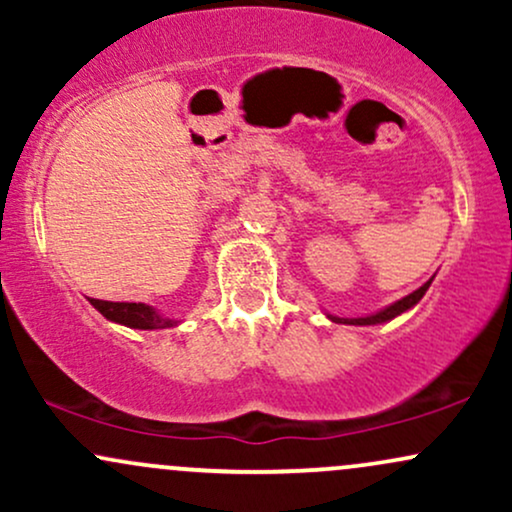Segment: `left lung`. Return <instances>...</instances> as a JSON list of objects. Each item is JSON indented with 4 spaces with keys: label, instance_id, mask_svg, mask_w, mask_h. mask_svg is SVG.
Masks as SVG:
<instances>
[{
    "label": "left lung",
    "instance_id": "8db88e82",
    "mask_svg": "<svg viewBox=\"0 0 512 512\" xmlns=\"http://www.w3.org/2000/svg\"><path fill=\"white\" fill-rule=\"evenodd\" d=\"M431 281H433V276H431V279L426 281L424 286H419V289L411 291L409 296L399 298V301H395L392 305H387V308L378 310V313H370V315H366V317H337V315H330V313H327V317H330L332 322H339V325H358V327H366V325H383V322L395 320L397 315L407 313V310L414 308V305L419 303L421 298H424V293L428 291V286H431Z\"/></svg>",
    "mask_w": 512,
    "mask_h": 512
}]
</instances>
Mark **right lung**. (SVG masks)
Segmentation results:
<instances>
[{
    "label": "right lung",
    "instance_id": "1",
    "mask_svg": "<svg viewBox=\"0 0 512 512\" xmlns=\"http://www.w3.org/2000/svg\"><path fill=\"white\" fill-rule=\"evenodd\" d=\"M88 303H91L105 320L132 327V330H168V327L178 325V320H170V317L158 313L154 305L146 303H115L98 301V298H88Z\"/></svg>",
    "mask_w": 512,
    "mask_h": 512
}]
</instances>
